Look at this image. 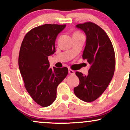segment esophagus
Returning a JSON list of instances; mask_svg holds the SVG:
<instances>
[{
    "label": "esophagus",
    "instance_id": "1",
    "mask_svg": "<svg viewBox=\"0 0 130 130\" xmlns=\"http://www.w3.org/2000/svg\"><path fill=\"white\" fill-rule=\"evenodd\" d=\"M68 73H69L70 74H75V72H74L73 70L70 69V68L68 69Z\"/></svg>",
    "mask_w": 130,
    "mask_h": 130
}]
</instances>
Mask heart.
Returning <instances> with one entry per match:
<instances>
[{"label": "heart", "instance_id": "heart-1", "mask_svg": "<svg viewBox=\"0 0 130 130\" xmlns=\"http://www.w3.org/2000/svg\"><path fill=\"white\" fill-rule=\"evenodd\" d=\"M74 34H80V33H79V32H76V33H74Z\"/></svg>", "mask_w": 130, "mask_h": 130}]
</instances>
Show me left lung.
<instances>
[{"label":"left lung","mask_w":130,"mask_h":130,"mask_svg":"<svg viewBox=\"0 0 130 130\" xmlns=\"http://www.w3.org/2000/svg\"><path fill=\"white\" fill-rule=\"evenodd\" d=\"M76 26L86 35L82 57L91 67L87 75L76 72L79 84L74 87V93L81 100L92 102L101 96L112 79L116 66L114 50L106 33L98 25L87 22Z\"/></svg>","instance_id":"obj_1"}]
</instances>
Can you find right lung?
<instances>
[{"instance_id":"obj_1","label":"right lung","mask_w":130,"mask_h":130,"mask_svg":"<svg viewBox=\"0 0 130 130\" xmlns=\"http://www.w3.org/2000/svg\"><path fill=\"white\" fill-rule=\"evenodd\" d=\"M66 25L44 24L25 35L19 50L18 64L24 86L30 96L42 107L56 98L57 87L67 76V67L50 68L48 56L56 52L55 41Z\"/></svg>"}]
</instances>
